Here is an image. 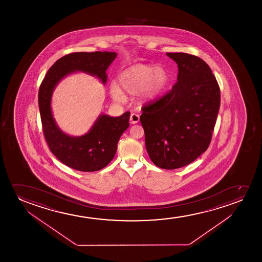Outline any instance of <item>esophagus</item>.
Here are the masks:
<instances>
[{"instance_id":"esophagus-1","label":"esophagus","mask_w":262,"mask_h":262,"mask_svg":"<svg viewBox=\"0 0 262 262\" xmlns=\"http://www.w3.org/2000/svg\"><path fill=\"white\" fill-rule=\"evenodd\" d=\"M129 121H130V123H133V124L138 123L140 121V115H137V114H132L130 117H129Z\"/></svg>"}]
</instances>
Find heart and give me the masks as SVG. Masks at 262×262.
Returning <instances> with one entry per match:
<instances>
[{"label": "heart", "mask_w": 262, "mask_h": 262, "mask_svg": "<svg viewBox=\"0 0 262 262\" xmlns=\"http://www.w3.org/2000/svg\"><path fill=\"white\" fill-rule=\"evenodd\" d=\"M168 81V73L165 69L138 63L121 72L118 78L119 86L112 83L110 93L115 100L118 101L125 98L122 91L129 95L142 92L146 99H154L165 90Z\"/></svg>", "instance_id": "heart-1"}]
</instances>
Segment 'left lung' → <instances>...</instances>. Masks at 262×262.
<instances>
[{
    "mask_svg": "<svg viewBox=\"0 0 262 262\" xmlns=\"http://www.w3.org/2000/svg\"><path fill=\"white\" fill-rule=\"evenodd\" d=\"M178 66L177 82L145 104L140 122L151 161L163 169L189 165L208 149L220 106V89L202 59L167 53Z\"/></svg>",
    "mask_w": 262,
    "mask_h": 262,
    "instance_id": "8db88e82",
    "label": "left lung"
}]
</instances>
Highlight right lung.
<instances>
[{
  "mask_svg": "<svg viewBox=\"0 0 262 262\" xmlns=\"http://www.w3.org/2000/svg\"><path fill=\"white\" fill-rule=\"evenodd\" d=\"M116 55L114 52L67 54L54 62L40 85L38 105L43 136L51 152L71 168L94 172L105 167L115 157L120 137L129 127V112L118 117L100 115L85 135L69 136L58 128L53 118L51 111L53 91L63 77L76 71L97 76L102 82H106L105 71Z\"/></svg>",
  "mask_w": 262,
  "mask_h": 262,
  "instance_id": "obj_1",
  "label": "right lung"
}]
</instances>
